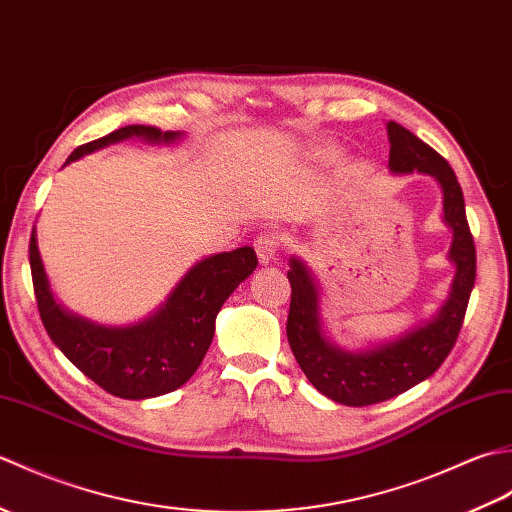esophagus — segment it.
<instances>
[{
	"label": "esophagus",
	"instance_id": "obj_1",
	"mask_svg": "<svg viewBox=\"0 0 512 512\" xmlns=\"http://www.w3.org/2000/svg\"><path fill=\"white\" fill-rule=\"evenodd\" d=\"M279 248H281V239L275 233H262L255 239V250H257L259 262L262 264L273 262L279 253Z\"/></svg>",
	"mask_w": 512,
	"mask_h": 512
}]
</instances>
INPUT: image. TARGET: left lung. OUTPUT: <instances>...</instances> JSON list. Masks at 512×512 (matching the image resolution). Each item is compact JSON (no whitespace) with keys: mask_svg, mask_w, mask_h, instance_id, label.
<instances>
[{"mask_svg":"<svg viewBox=\"0 0 512 512\" xmlns=\"http://www.w3.org/2000/svg\"><path fill=\"white\" fill-rule=\"evenodd\" d=\"M389 169L394 173H429L442 189L444 222L453 231L449 259L455 277L449 299L440 312L420 328L396 341L345 352L328 341L319 317V288L301 259H290L292 286L286 334L303 374L323 396L347 407H367L394 398L422 383L444 363L462 330L466 306L475 286V244L466 222L462 187L451 165L436 149L389 121Z\"/></svg>","mask_w":512,"mask_h":512,"instance_id":"left-lung-1","label":"left lung"}]
</instances>
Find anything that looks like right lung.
Wrapping results in <instances>:
<instances>
[{
    "label": "right lung",
    "mask_w": 512,
    "mask_h": 512,
    "mask_svg": "<svg viewBox=\"0 0 512 512\" xmlns=\"http://www.w3.org/2000/svg\"><path fill=\"white\" fill-rule=\"evenodd\" d=\"M132 136L149 143H173L182 134L160 132L149 125H127L76 147L65 165ZM28 253L37 308L54 345L107 394L127 400L162 396L187 383L213 341L217 312L257 268V255L250 246L206 257L182 277L149 319L127 328H105L65 312L54 301L39 257L35 228Z\"/></svg>",
    "instance_id": "1"
}]
</instances>
